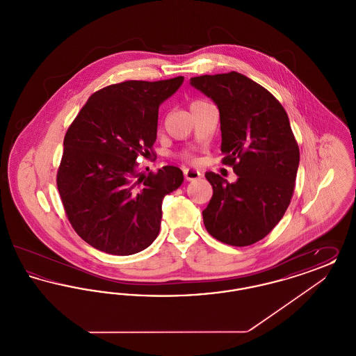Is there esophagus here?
Here are the masks:
<instances>
[{"mask_svg": "<svg viewBox=\"0 0 356 356\" xmlns=\"http://www.w3.org/2000/svg\"><path fill=\"white\" fill-rule=\"evenodd\" d=\"M200 176H202V175H200V172H199V170H184V177H186V181H193V180H197Z\"/></svg>", "mask_w": 356, "mask_h": 356, "instance_id": "1", "label": "esophagus"}]
</instances>
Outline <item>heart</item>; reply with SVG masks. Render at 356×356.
<instances>
[{
  "label": "heart",
  "instance_id": "1",
  "mask_svg": "<svg viewBox=\"0 0 356 356\" xmlns=\"http://www.w3.org/2000/svg\"><path fill=\"white\" fill-rule=\"evenodd\" d=\"M203 104H205V102L195 100V102H192L189 104V108H191V111H192V109H195V108H197V106H200V105H203ZM181 159H183L184 161H186V163H195V157H193L192 154H189V153L183 154Z\"/></svg>",
  "mask_w": 356,
  "mask_h": 356
}]
</instances>
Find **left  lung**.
Masks as SVG:
<instances>
[{"label":"left lung","mask_w":356,"mask_h":356,"mask_svg":"<svg viewBox=\"0 0 356 356\" xmlns=\"http://www.w3.org/2000/svg\"><path fill=\"white\" fill-rule=\"evenodd\" d=\"M220 112L222 164L237 181L207 172L213 188L203 211L208 234L221 243L245 247L267 236L291 203L299 167V145L287 112L266 88L229 72L191 79Z\"/></svg>","instance_id":"1"}]
</instances>
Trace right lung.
<instances>
[{"instance_id":"add662e5","label":"right lung","mask_w":356,"mask_h":356,"mask_svg":"<svg viewBox=\"0 0 356 356\" xmlns=\"http://www.w3.org/2000/svg\"><path fill=\"white\" fill-rule=\"evenodd\" d=\"M183 81L108 85L69 125L56 181L70 225L93 248L137 254L159 235L163 200L184 176L167 165L143 177L137 159L153 154L159 106Z\"/></svg>"}]
</instances>
